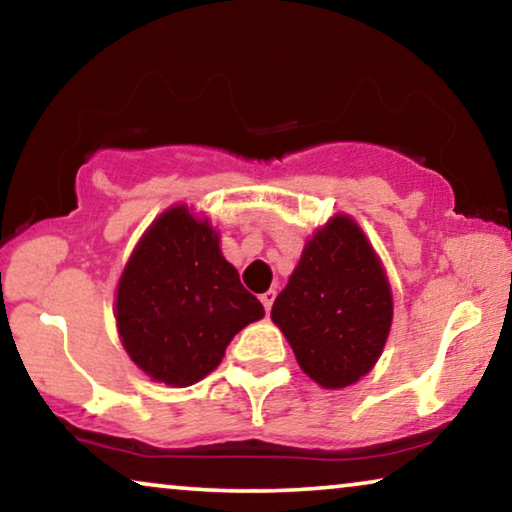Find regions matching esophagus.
I'll list each match as a JSON object with an SVG mask.
<instances>
[{
    "label": "esophagus",
    "instance_id": "obj_1",
    "mask_svg": "<svg viewBox=\"0 0 512 512\" xmlns=\"http://www.w3.org/2000/svg\"><path fill=\"white\" fill-rule=\"evenodd\" d=\"M272 300H275V291H265V293H261V303H263V307H265V314H268L270 310H272Z\"/></svg>",
    "mask_w": 512,
    "mask_h": 512
}]
</instances>
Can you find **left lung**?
Returning <instances> with one entry per match:
<instances>
[{"label": "left lung", "instance_id": "8db88e82", "mask_svg": "<svg viewBox=\"0 0 512 512\" xmlns=\"http://www.w3.org/2000/svg\"><path fill=\"white\" fill-rule=\"evenodd\" d=\"M394 303L375 249L349 216H333L307 240L272 305L298 366L324 389L368 373L389 338Z\"/></svg>", "mask_w": 512, "mask_h": 512}]
</instances>
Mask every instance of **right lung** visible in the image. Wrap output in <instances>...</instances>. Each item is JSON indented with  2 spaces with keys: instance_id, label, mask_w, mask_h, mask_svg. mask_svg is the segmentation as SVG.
I'll use <instances>...</instances> for the list:
<instances>
[{
  "instance_id": "add662e5",
  "label": "right lung",
  "mask_w": 512,
  "mask_h": 512,
  "mask_svg": "<svg viewBox=\"0 0 512 512\" xmlns=\"http://www.w3.org/2000/svg\"><path fill=\"white\" fill-rule=\"evenodd\" d=\"M263 314L223 258L219 233L186 205L151 223L116 291L125 352L151 380L172 387H188L212 373L230 340Z\"/></svg>"
}]
</instances>
